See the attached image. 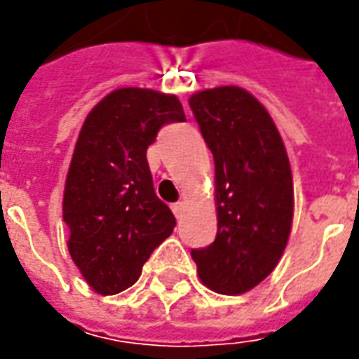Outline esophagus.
Instances as JSON below:
<instances>
[{
  "label": "esophagus",
  "mask_w": 359,
  "mask_h": 359,
  "mask_svg": "<svg viewBox=\"0 0 359 359\" xmlns=\"http://www.w3.org/2000/svg\"><path fill=\"white\" fill-rule=\"evenodd\" d=\"M184 208H187V202L172 203L171 210H172V213H175V217H180V215H182V211H184Z\"/></svg>",
  "instance_id": "1"
}]
</instances>
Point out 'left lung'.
Here are the masks:
<instances>
[{
	"mask_svg": "<svg viewBox=\"0 0 359 359\" xmlns=\"http://www.w3.org/2000/svg\"><path fill=\"white\" fill-rule=\"evenodd\" d=\"M190 109L215 161L217 236L192 250L202 283L244 294L275 269L290 236L292 171L277 126L238 86L196 92Z\"/></svg>",
	"mask_w": 359,
	"mask_h": 359,
	"instance_id": "1",
	"label": "left lung"
}]
</instances>
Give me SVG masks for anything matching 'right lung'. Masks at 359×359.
I'll list each match as a JSON object with an SVG mask.
<instances>
[{
	"label": "right lung",
	"instance_id": "obj_1",
	"mask_svg": "<svg viewBox=\"0 0 359 359\" xmlns=\"http://www.w3.org/2000/svg\"><path fill=\"white\" fill-rule=\"evenodd\" d=\"M182 121L177 95L118 88L82 125L67 172L63 221L74 265L102 296L133 286L177 225L156 196L146 149L161 126Z\"/></svg>",
	"mask_w": 359,
	"mask_h": 359
}]
</instances>
